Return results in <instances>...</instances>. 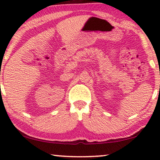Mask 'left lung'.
I'll list each match as a JSON object with an SVG mask.
<instances>
[{
	"label": "left lung",
	"instance_id": "left-lung-1",
	"mask_svg": "<svg viewBox=\"0 0 160 160\" xmlns=\"http://www.w3.org/2000/svg\"><path fill=\"white\" fill-rule=\"evenodd\" d=\"M159 88H160V86H159Z\"/></svg>",
	"mask_w": 160,
	"mask_h": 160
}]
</instances>
